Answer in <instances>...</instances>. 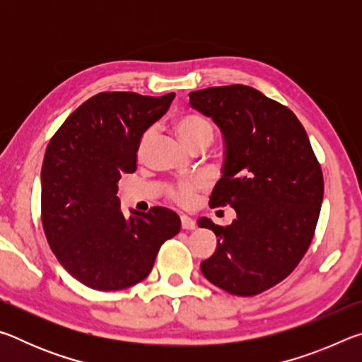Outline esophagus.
<instances>
[{
    "instance_id": "34e87169",
    "label": "esophagus",
    "mask_w": 362,
    "mask_h": 362,
    "mask_svg": "<svg viewBox=\"0 0 362 362\" xmlns=\"http://www.w3.org/2000/svg\"><path fill=\"white\" fill-rule=\"evenodd\" d=\"M180 223H182V228L183 230H193L194 226H196L194 220L192 217L185 216V214H183V216H180Z\"/></svg>"
}]
</instances>
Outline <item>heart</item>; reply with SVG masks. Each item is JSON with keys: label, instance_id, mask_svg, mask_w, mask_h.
Segmentation results:
<instances>
[{"label": "heart", "instance_id": "heart-1", "mask_svg": "<svg viewBox=\"0 0 362 362\" xmlns=\"http://www.w3.org/2000/svg\"><path fill=\"white\" fill-rule=\"evenodd\" d=\"M174 131L177 134V137L180 139V142L185 145L187 148H192V146L199 145V144H206L209 146L214 139L212 122L207 118H204V116L196 115V113H185L179 116V118L174 121ZM148 140H150V134H145L142 140H140V145H139L140 155L145 151L146 145H148ZM196 188H198V185L193 182H182V183H177L174 187H170L169 194L170 198L177 201V203L189 204L193 201Z\"/></svg>", "mask_w": 362, "mask_h": 362}]
</instances>
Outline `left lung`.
I'll return each instance as SVG.
<instances>
[{"label": "left lung", "mask_w": 362, "mask_h": 362, "mask_svg": "<svg viewBox=\"0 0 362 362\" xmlns=\"http://www.w3.org/2000/svg\"><path fill=\"white\" fill-rule=\"evenodd\" d=\"M188 95L223 137L211 206L236 211L228 226L198 220L217 236L201 272L226 292L255 296L289 276L310 247L324 194L320 163L297 116L260 90L233 84Z\"/></svg>", "instance_id": "1"}]
</instances>
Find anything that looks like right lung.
I'll return each instance as SVG.
<instances>
[{
  "label": "right lung",
  "instance_id": "1",
  "mask_svg": "<svg viewBox=\"0 0 362 362\" xmlns=\"http://www.w3.org/2000/svg\"><path fill=\"white\" fill-rule=\"evenodd\" d=\"M175 94L100 93L79 105L49 142L41 169V220L52 252L79 283L121 291L148 276L161 244L180 230L166 207L121 212L118 182L137 168L145 131Z\"/></svg>",
  "mask_w": 362,
  "mask_h": 362
}]
</instances>
